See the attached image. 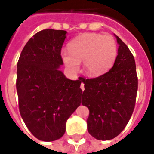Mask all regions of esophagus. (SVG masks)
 I'll return each mask as SVG.
<instances>
[{
    "instance_id": "34e87169",
    "label": "esophagus",
    "mask_w": 154,
    "mask_h": 154,
    "mask_svg": "<svg viewBox=\"0 0 154 154\" xmlns=\"http://www.w3.org/2000/svg\"><path fill=\"white\" fill-rule=\"evenodd\" d=\"M84 85H84L83 82H81V88L82 90H83V91H84V89H85V86H84Z\"/></svg>"
}]
</instances>
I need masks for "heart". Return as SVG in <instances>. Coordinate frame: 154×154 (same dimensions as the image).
<instances>
[{"instance_id": "b5f03b06", "label": "heart", "mask_w": 154, "mask_h": 154, "mask_svg": "<svg viewBox=\"0 0 154 154\" xmlns=\"http://www.w3.org/2000/svg\"><path fill=\"white\" fill-rule=\"evenodd\" d=\"M117 54L115 38L98 33L81 34L69 43V50L61 51L62 62L69 70L77 72L82 61L84 70L91 77H98L109 70Z\"/></svg>"}]
</instances>
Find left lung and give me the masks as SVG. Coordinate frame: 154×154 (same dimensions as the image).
<instances>
[{
	"label": "left lung",
	"instance_id": "1",
	"mask_svg": "<svg viewBox=\"0 0 154 154\" xmlns=\"http://www.w3.org/2000/svg\"><path fill=\"white\" fill-rule=\"evenodd\" d=\"M118 55L107 73L91 79L81 78L85 84L82 105L89 110L88 133L98 140L116 138L129 122L135 105L138 77L133 54L116 35Z\"/></svg>",
	"mask_w": 154,
	"mask_h": 154
}]
</instances>
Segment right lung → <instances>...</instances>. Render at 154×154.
<instances>
[{"label":"right lung","mask_w":154,"mask_h":154,"mask_svg":"<svg viewBox=\"0 0 154 154\" xmlns=\"http://www.w3.org/2000/svg\"><path fill=\"white\" fill-rule=\"evenodd\" d=\"M67 32L45 29L34 35L21 52L16 90L21 117L36 138L52 142L62 138L66 123L81 105V78H66L61 50Z\"/></svg>","instance_id":"right-lung-1"}]
</instances>
